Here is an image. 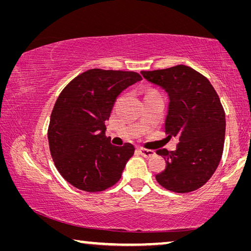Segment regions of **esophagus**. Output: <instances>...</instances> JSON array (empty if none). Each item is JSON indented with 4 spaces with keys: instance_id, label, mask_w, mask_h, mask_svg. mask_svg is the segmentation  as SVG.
<instances>
[{
    "instance_id": "esophagus-1",
    "label": "esophagus",
    "mask_w": 251,
    "mask_h": 251,
    "mask_svg": "<svg viewBox=\"0 0 251 251\" xmlns=\"http://www.w3.org/2000/svg\"><path fill=\"white\" fill-rule=\"evenodd\" d=\"M139 154H141L143 157L145 158H151V157L155 156V151H150V150H144V148H138Z\"/></svg>"
}]
</instances>
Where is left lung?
Wrapping results in <instances>:
<instances>
[{
	"instance_id": "8db88e82",
	"label": "left lung",
	"mask_w": 251,
	"mask_h": 251,
	"mask_svg": "<svg viewBox=\"0 0 251 251\" xmlns=\"http://www.w3.org/2000/svg\"><path fill=\"white\" fill-rule=\"evenodd\" d=\"M141 74L167 94L165 130L179 139L176 151H156L167 164L156 180L175 193L201 188L217 169L224 150L226 120L217 93L205 76L185 65Z\"/></svg>"
}]
</instances>
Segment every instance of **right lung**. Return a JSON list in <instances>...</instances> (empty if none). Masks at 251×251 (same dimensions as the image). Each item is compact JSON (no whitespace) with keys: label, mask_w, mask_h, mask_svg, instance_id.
Instances as JSON below:
<instances>
[{"label":"right lung","mask_w":251,"mask_h":251,"mask_svg":"<svg viewBox=\"0 0 251 251\" xmlns=\"http://www.w3.org/2000/svg\"><path fill=\"white\" fill-rule=\"evenodd\" d=\"M142 80L135 72L93 69L75 77L59 94L48 131L55 167L72 186L88 193L115 185L134 155L133 144L112 145L106 137L116 97Z\"/></svg>","instance_id":"1"}]
</instances>
